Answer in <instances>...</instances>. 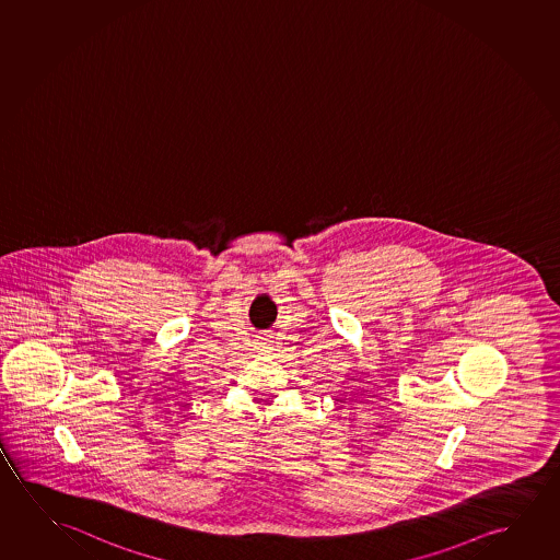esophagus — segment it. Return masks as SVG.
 I'll return each mask as SVG.
<instances>
[{
	"label": "esophagus",
	"instance_id": "1",
	"mask_svg": "<svg viewBox=\"0 0 560 560\" xmlns=\"http://www.w3.org/2000/svg\"><path fill=\"white\" fill-rule=\"evenodd\" d=\"M271 337H273V331L271 329H267V331H261L258 337L259 347H266L271 341Z\"/></svg>",
	"mask_w": 560,
	"mask_h": 560
}]
</instances>
